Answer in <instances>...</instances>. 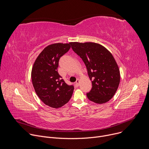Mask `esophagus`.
<instances>
[{"label": "esophagus", "instance_id": "1", "mask_svg": "<svg viewBox=\"0 0 149 149\" xmlns=\"http://www.w3.org/2000/svg\"><path fill=\"white\" fill-rule=\"evenodd\" d=\"M79 82H80L79 79H77V81H76V82H75V85H76V86H77V87H78V86H79Z\"/></svg>", "mask_w": 149, "mask_h": 149}]
</instances>
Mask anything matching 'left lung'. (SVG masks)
Here are the masks:
<instances>
[{
	"label": "left lung",
	"mask_w": 149,
	"mask_h": 149,
	"mask_svg": "<svg viewBox=\"0 0 149 149\" xmlns=\"http://www.w3.org/2000/svg\"><path fill=\"white\" fill-rule=\"evenodd\" d=\"M72 50L82 59L92 81L88 98L97 104L108 102L114 95L120 81L117 63L105 47L94 42H70Z\"/></svg>",
	"instance_id": "8db88e82"
}]
</instances>
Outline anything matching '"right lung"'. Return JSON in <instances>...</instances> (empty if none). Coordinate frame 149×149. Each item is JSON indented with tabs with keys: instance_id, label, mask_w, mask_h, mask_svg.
I'll return each mask as SVG.
<instances>
[{
	"instance_id": "obj_1",
	"label": "right lung",
	"mask_w": 149,
	"mask_h": 149,
	"mask_svg": "<svg viewBox=\"0 0 149 149\" xmlns=\"http://www.w3.org/2000/svg\"><path fill=\"white\" fill-rule=\"evenodd\" d=\"M70 48V43L47 46L38 55L32 69V81L37 95L52 108H59L67 104L74 91V86L67 84L57 70L60 58Z\"/></svg>"
}]
</instances>
